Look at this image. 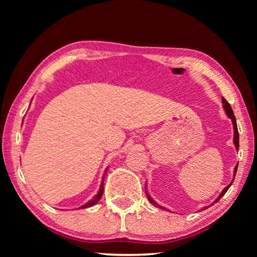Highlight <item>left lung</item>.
Listing matches in <instances>:
<instances>
[{
    "mask_svg": "<svg viewBox=\"0 0 257 257\" xmlns=\"http://www.w3.org/2000/svg\"><path fill=\"white\" fill-rule=\"evenodd\" d=\"M222 103H223V108H224V111H225V113H227V115L229 116L230 119H231V121H232V124H233V143H234V146H236V149L238 150L239 149V133H238V128H237V122H236V118H234V115H233V111H232V108H231V106H230V104L225 101V98H223L222 97ZM237 168H238V164L236 165V167H234V170H233V173H234V176H236V172H237ZM233 179H234V177H233ZM233 181V180H232ZM232 184V182H231ZM231 184L230 185H228L227 187H225V188L222 190V193L220 194V196L217 197L215 201H214V203H216L217 201H220L221 198H222V196L223 195L227 193L228 191V189H229V187L231 186ZM146 196H147V198H149V201H150V203L151 204H153L154 206H156V207H160V208H163V210H167V208L165 207H163V206H161V205H159L158 203H156L155 201H153V199L151 198V196L149 194H147V191H146ZM207 208V207H206ZM204 210H205V207H204Z\"/></svg>",
    "mask_w": 257,
    "mask_h": 257,
    "instance_id": "8db88e82",
    "label": "left lung"
}]
</instances>
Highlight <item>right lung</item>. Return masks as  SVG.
I'll list each match as a JSON object with an SVG mask.
<instances>
[{
  "label": "right lung",
  "mask_w": 257,
  "mask_h": 257,
  "mask_svg": "<svg viewBox=\"0 0 257 257\" xmlns=\"http://www.w3.org/2000/svg\"><path fill=\"white\" fill-rule=\"evenodd\" d=\"M103 180H104V178H103ZM103 191H104V187H103V182H102V184H101V187H99V190H98V193L96 194V196H95L93 199H90V201H89L88 203H86L85 205L80 206L79 208H87V207H90V206L95 205V204H96V203L99 201V199H101L102 195H103Z\"/></svg>",
  "instance_id": "add662e5"
}]
</instances>
